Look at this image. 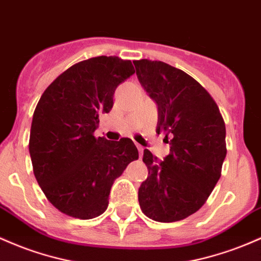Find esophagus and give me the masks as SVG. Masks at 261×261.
I'll use <instances>...</instances> for the list:
<instances>
[{"label": "esophagus", "mask_w": 261, "mask_h": 261, "mask_svg": "<svg viewBox=\"0 0 261 261\" xmlns=\"http://www.w3.org/2000/svg\"><path fill=\"white\" fill-rule=\"evenodd\" d=\"M137 150H139L140 157H141V156H142V153H144V150H145V148H144V147H142V146H141V145H137Z\"/></svg>", "instance_id": "1"}]
</instances>
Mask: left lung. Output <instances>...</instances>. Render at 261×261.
Here are the masks:
<instances>
[{"mask_svg": "<svg viewBox=\"0 0 261 261\" xmlns=\"http://www.w3.org/2000/svg\"><path fill=\"white\" fill-rule=\"evenodd\" d=\"M134 64L159 107L156 133H165L170 144L161 162L144 150L148 177L139 188L140 207L156 222H178L204 204L220 178L227 154L224 120L211 94L183 70L148 59Z\"/></svg>", "mask_w": 261, "mask_h": 261, "instance_id": "1", "label": "left lung"}]
</instances>
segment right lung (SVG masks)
Wrapping results in <instances>:
<instances>
[{"label":"right lung","mask_w":261,"mask_h":261,"mask_svg":"<svg viewBox=\"0 0 261 261\" xmlns=\"http://www.w3.org/2000/svg\"><path fill=\"white\" fill-rule=\"evenodd\" d=\"M134 73L131 61L119 57L87 59L54 79L37 104L30 135L33 172L47 199L67 216L104 213L114 181L139 159L133 140L94 136L117 85Z\"/></svg>","instance_id":"1"}]
</instances>
